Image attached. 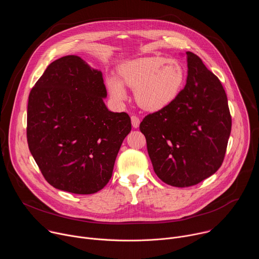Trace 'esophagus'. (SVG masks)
I'll use <instances>...</instances> for the list:
<instances>
[{
	"mask_svg": "<svg viewBox=\"0 0 259 259\" xmlns=\"http://www.w3.org/2000/svg\"><path fill=\"white\" fill-rule=\"evenodd\" d=\"M131 123H132V127L133 128H138L139 124H140V120L138 117L136 116H132L131 117Z\"/></svg>",
	"mask_w": 259,
	"mask_h": 259,
	"instance_id": "obj_1",
	"label": "esophagus"
}]
</instances>
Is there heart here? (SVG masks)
<instances>
[{
  "label": "heart",
  "mask_w": 259,
  "mask_h": 259,
  "mask_svg": "<svg viewBox=\"0 0 259 259\" xmlns=\"http://www.w3.org/2000/svg\"><path fill=\"white\" fill-rule=\"evenodd\" d=\"M119 77H108L106 85L116 102L128 98L124 85L135 90L137 104L147 112H160L169 106L180 94L186 70L174 59L160 56L140 57L125 62L119 67Z\"/></svg>",
  "instance_id": "b5f03b06"
}]
</instances>
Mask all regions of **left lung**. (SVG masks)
<instances>
[{
    "instance_id": "obj_1",
    "label": "left lung",
    "mask_w": 259,
    "mask_h": 259,
    "mask_svg": "<svg viewBox=\"0 0 259 259\" xmlns=\"http://www.w3.org/2000/svg\"><path fill=\"white\" fill-rule=\"evenodd\" d=\"M187 84L178 97L139 126L155 173L176 188L195 186L218 170L232 129L220 81L196 54L187 52Z\"/></svg>"
}]
</instances>
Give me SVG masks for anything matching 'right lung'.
<instances>
[{
  "mask_svg": "<svg viewBox=\"0 0 259 259\" xmlns=\"http://www.w3.org/2000/svg\"><path fill=\"white\" fill-rule=\"evenodd\" d=\"M102 72L76 55L48 65L27 103V143L45 179L57 190L90 195L109 181L123 140L126 113L104 103Z\"/></svg>",
  "mask_w": 259,
  "mask_h": 259,
  "instance_id": "right-lung-1",
  "label": "right lung"
}]
</instances>
